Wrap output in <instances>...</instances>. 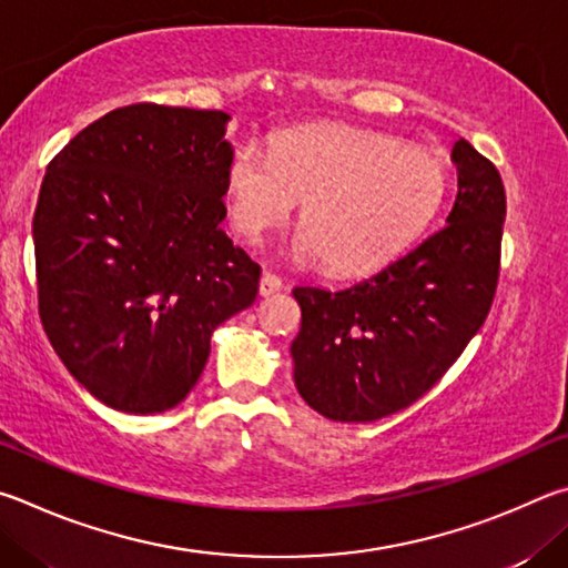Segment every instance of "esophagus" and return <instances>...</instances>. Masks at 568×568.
<instances>
[{
    "mask_svg": "<svg viewBox=\"0 0 568 568\" xmlns=\"http://www.w3.org/2000/svg\"><path fill=\"white\" fill-rule=\"evenodd\" d=\"M282 286H284L282 278H278L272 272H264L262 278H258V294H262V296H272L276 292H282Z\"/></svg>",
    "mask_w": 568,
    "mask_h": 568,
    "instance_id": "esophagus-1",
    "label": "esophagus"
}]
</instances>
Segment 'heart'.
Segmentation results:
<instances>
[{
	"label": "heart",
	"mask_w": 568,
	"mask_h": 568,
	"mask_svg": "<svg viewBox=\"0 0 568 568\" xmlns=\"http://www.w3.org/2000/svg\"><path fill=\"white\" fill-rule=\"evenodd\" d=\"M444 186L432 152L352 126L290 129L268 154L242 144L226 166L229 216L246 242H262L304 199L296 254L339 274L379 266L422 234Z\"/></svg>",
	"instance_id": "heart-1"
}]
</instances>
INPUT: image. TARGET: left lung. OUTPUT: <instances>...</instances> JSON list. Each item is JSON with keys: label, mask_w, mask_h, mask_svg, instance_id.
<instances>
[{"label": "left lung", "mask_w": 568, "mask_h": 568, "mask_svg": "<svg viewBox=\"0 0 568 568\" xmlns=\"http://www.w3.org/2000/svg\"><path fill=\"white\" fill-rule=\"evenodd\" d=\"M446 224L346 290L296 286L294 384L332 422H376L442 379L481 329L499 282L506 194L489 159L459 139Z\"/></svg>", "instance_id": "1"}]
</instances>
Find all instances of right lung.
<instances>
[{"instance_id": "1", "label": "right lung", "mask_w": 568, "mask_h": 568, "mask_svg": "<svg viewBox=\"0 0 568 568\" xmlns=\"http://www.w3.org/2000/svg\"><path fill=\"white\" fill-rule=\"evenodd\" d=\"M226 122L122 106L47 166L32 222L39 316L69 374L116 412L184 402L212 332L256 300L262 268L219 226Z\"/></svg>"}]
</instances>
